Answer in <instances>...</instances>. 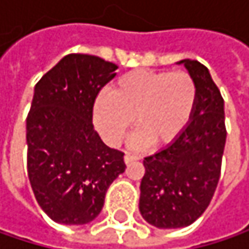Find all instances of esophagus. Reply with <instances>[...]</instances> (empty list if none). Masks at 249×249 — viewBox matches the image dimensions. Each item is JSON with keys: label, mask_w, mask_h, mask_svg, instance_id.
I'll return each mask as SVG.
<instances>
[{"label": "esophagus", "mask_w": 249, "mask_h": 249, "mask_svg": "<svg viewBox=\"0 0 249 249\" xmlns=\"http://www.w3.org/2000/svg\"><path fill=\"white\" fill-rule=\"evenodd\" d=\"M137 160H140V156H137V154H132V153H129V151H126V153H125V157H124L125 164H129V163H132V161H137Z\"/></svg>", "instance_id": "obj_1"}]
</instances>
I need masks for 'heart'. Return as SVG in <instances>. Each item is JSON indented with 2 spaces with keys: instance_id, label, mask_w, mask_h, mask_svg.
<instances>
[{
  "instance_id": "obj_1",
  "label": "heart",
  "mask_w": 249,
  "mask_h": 249,
  "mask_svg": "<svg viewBox=\"0 0 249 249\" xmlns=\"http://www.w3.org/2000/svg\"><path fill=\"white\" fill-rule=\"evenodd\" d=\"M197 104V85L186 71L138 69L121 76L112 93H101L93 107L98 131L111 145L120 144L134 124L137 147H163L189 125Z\"/></svg>"
}]
</instances>
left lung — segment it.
<instances>
[{"mask_svg": "<svg viewBox=\"0 0 249 249\" xmlns=\"http://www.w3.org/2000/svg\"><path fill=\"white\" fill-rule=\"evenodd\" d=\"M197 85V104L186 129L170 145L144 159L140 212L161 229L193 224L216 190L226 141L224 98L206 66L184 59Z\"/></svg>", "mask_w": 249, "mask_h": 249, "instance_id": "8db88e82", "label": "left lung"}]
</instances>
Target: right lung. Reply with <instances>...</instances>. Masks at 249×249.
I'll return each instance as SVG.
<instances>
[{
    "label": "right lung",
    "instance_id": "add662e5",
    "mask_svg": "<svg viewBox=\"0 0 249 249\" xmlns=\"http://www.w3.org/2000/svg\"><path fill=\"white\" fill-rule=\"evenodd\" d=\"M118 66L72 53L43 76L27 115V173L36 200L57 224L85 225L102 211L124 153L95 131L93 105Z\"/></svg>",
    "mask_w": 249,
    "mask_h": 249
}]
</instances>
